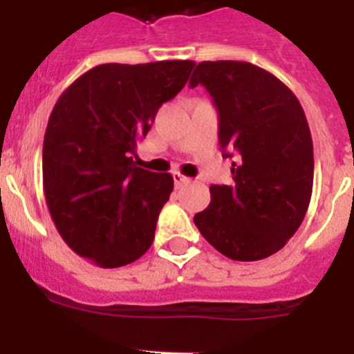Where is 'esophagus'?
<instances>
[{"mask_svg":"<svg viewBox=\"0 0 354 354\" xmlns=\"http://www.w3.org/2000/svg\"><path fill=\"white\" fill-rule=\"evenodd\" d=\"M172 180H174V185H176V187H182V185H185V183L191 182L189 178H185L182 172H178V171L172 172Z\"/></svg>","mask_w":354,"mask_h":354,"instance_id":"esophagus-1","label":"esophagus"}]
</instances>
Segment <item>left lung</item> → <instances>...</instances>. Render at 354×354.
I'll list each match as a JSON object with an SVG mask.
<instances>
[{
    "mask_svg": "<svg viewBox=\"0 0 354 354\" xmlns=\"http://www.w3.org/2000/svg\"><path fill=\"white\" fill-rule=\"evenodd\" d=\"M203 84L219 115V144L237 153L232 185L210 187L194 216L201 236L234 261L279 252L301 227L313 191V142L304 109L284 82L241 61H203L189 86Z\"/></svg>",
    "mask_w": 354,
    "mask_h": 354,
    "instance_id": "1",
    "label": "left lung"
}]
</instances>
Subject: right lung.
<instances>
[{
	"mask_svg": "<svg viewBox=\"0 0 354 354\" xmlns=\"http://www.w3.org/2000/svg\"><path fill=\"white\" fill-rule=\"evenodd\" d=\"M194 64H99L53 106L43 142L44 198L64 243L97 266L129 264L153 245L174 180L136 167V144Z\"/></svg>",
	"mask_w": 354,
	"mask_h": 354,
	"instance_id": "right-lung-1",
	"label": "right lung"
}]
</instances>
